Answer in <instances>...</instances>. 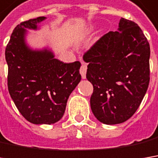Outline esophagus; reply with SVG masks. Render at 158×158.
I'll use <instances>...</instances> for the list:
<instances>
[{
    "mask_svg": "<svg viewBox=\"0 0 158 158\" xmlns=\"http://www.w3.org/2000/svg\"><path fill=\"white\" fill-rule=\"evenodd\" d=\"M79 72L81 74V77L82 79H86V74H87V65L82 62V65L80 67V70H79Z\"/></svg>",
    "mask_w": 158,
    "mask_h": 158,
    "instance_id": "34e87169",
    "label": "esophagus"
}]
</instances>
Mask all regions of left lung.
<instances>
[{
	"label": "left lung",
	"mask_w": 158,
	"mask_h": 158,
	"mask_svg": "<svg viewBox=\"0 0 158 158\" xmlns=\"http://www.w3.org/2000/svg\"><path fill=\"white\" fill-rule=\"evenodd\" d=\"M149 57L142 30L123 18L118 31L106 34L84 54L94 88L90 106L99 122L118 124L134 114L148 88Z\"/></svg>",
	"instance_id": "obj_1"
}]
</instances>
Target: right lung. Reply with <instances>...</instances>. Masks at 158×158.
Returning <instances> with one entry per match:
<instances>
[{"label": "right lung", "mask_w": 158, "mask_h": 158, "mask_svg": "<svg viewBox=\"0 0 158 158\" xmlns=\"http://www.w3.org/2000/svg\"><path fill=\"white\" fill-rule=\"evenodd\" d=\"M38 17L18 25L5 50L8 88L26 120L34 124H52L62 118L68 98L81 80L79 61L64 63L48 46L33 49L28 30H38L45 20Z\"/></svg>", "instance_id": "obj_1"}]
</instances>
